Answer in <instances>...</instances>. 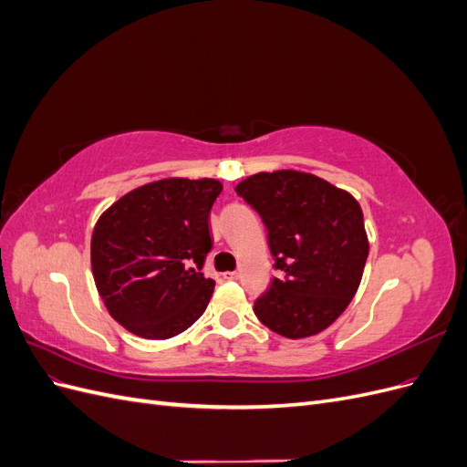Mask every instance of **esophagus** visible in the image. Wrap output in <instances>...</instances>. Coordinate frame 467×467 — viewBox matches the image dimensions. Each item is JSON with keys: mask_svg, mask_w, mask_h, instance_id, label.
Here are the masks:
<instances>
[{"mask_svg": "<svg viewBox=\"0 0 467 467\" xmlns=\"http://www.w3.org/2000/svg\"><path fill=\"white\" fill-rule=\"evenodd\" d=\"M223 278H228V280H237V278H239V273H237V271H234V273H223Z\"/></svg>", "mask_w": 467, "mask_h": 467, "instance_id": "34e87169", "label": "esophagus"}]
</instances>
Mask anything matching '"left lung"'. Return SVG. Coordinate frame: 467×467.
<instances>
[{
	"instance_id": "1",
	"label": "left lung",
	"mask_w": 467,
	"mask_h": 467,
	"mask_svg": "<svg viewBox=\"0 0 467 467\" xmlns=\"http://www.w3.org/2000/svg\"><path fill=\"white\" fill-rule=\"evenodd\" d=\"M235 192L266 225L275 268L282 273L253 312L288 338L327 329L355 298L368 257L355 196L300 171L251 175Z\"/></svg>"
}]
</instances>
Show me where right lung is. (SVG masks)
Segmentation results:
<instances>
[{
  "label": "right lung",
  "instance_id": "obj_1",
  "mask_svg": "<svg viewBox=\"0 0 467 467\" xmlns=\"http://www.w3.org/2000/svg\"><path fill=\"white\" fill-rule=\"evenodd\" d=\"M216 179H161L124 194L97 220L91 268L112 319L144 338H171L199 319L214 292L202 265L212 249Z\"/></svg>",
  "mask_w": 467,
  "mask_h": 467
}]
</instances>
